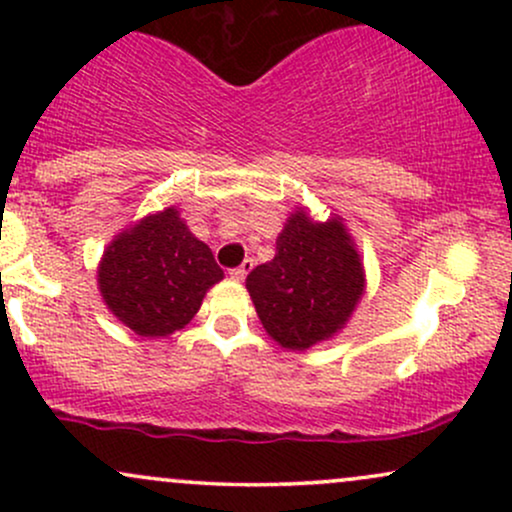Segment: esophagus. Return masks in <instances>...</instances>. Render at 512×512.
I'll return each mask as SVG.
<instances>
[{
  "label": "esophagus",
  "instance_id": "1",
  "mask_svg": "<svg viewBox=\"0 0 512 512\" xmlns=\"http://www.w3.org/2000/svg\"><path fill=\"white\" fill-rule=\"evenodd\" d=\"M252 267H255V260H252V257H248V260H245L243 264H240V267L231 269V279H236V281H243L245 276H248V272H250Z\"/></svg>",
  "mask_w": 512,
  "mask_h": 512
}]
</instances>
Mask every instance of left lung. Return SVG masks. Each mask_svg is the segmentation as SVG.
Wrapping results in <instances>:
<instances>
[{"mask_svg": "<svg viewBox=\"0 0 512 512\" xmlns=\"http://www.w3.org/2000/svg\"><path fill=\"white\" fill-rule=\"evenodd\" d=\"M264 330L284 349H308L342 330L363 293V267L342 221L296 211L276 238L272 262L248 274Z\"/></svg>", "mask_w": 512, "mask_h": 512, "instance_id": "left-lung-1", "label": "left lung"}]
</instances>
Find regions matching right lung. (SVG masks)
Masks as SVG:
<instances>
[{"instance_id": "add662e5", "label": "right lung", "mask_w": 512, "mask_h": 512, "mask_svg": "<svg viewBox=\"0 0 512 512\" xmlns=\"http://www.w3.org/2000/svg\"><path fill=\"white\" fill-rule=\"evenodd\" d=\"M223 279L209 245L166 209L117 236L103 255V301L132 332L166 337L195 317L209 286Z\"/></svg>"}]
</instances>
